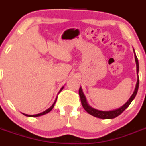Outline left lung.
I'll use <instances>...</instances> for the list:
<instances>
[{
  "mask_svg": "<svg viewBox=\"0 0 146 146\" xmlns=\"http://www.w3.org/2000/svg\"><path fill=\"white\" fill-rule=\"evenodd\" d=\"M135 61H136V66H137V74H138L139 71V64H138V60H137V58L136 55L135 53ZM138 87H139V77L137 78V82L136 87H135V91H134L133 94L131 95V97L129 98L128 101L126 102V104L124 105L121 107V108H118L117 110H112V111H100V110H97L94 109V108H91L88 104L87 102H86V96H85L84 94L82 93V88H80L79 89V95L80 97V101L82 103V105L83 107V108L85 109L86 112L88 113H89L90 115H93L94 117H96V118H102V119H112V118H116L117 116H118L119 115H121V113L124 111L126 108L129 106V104H131V102H132L134 99H135V96H136L137 91H138Z\"/></svg>",
  "mask_w": 146,
  "mask_h": 146,
  "instance_id": "left-lung-1",
  "label": "left lung"
}]
</instances>
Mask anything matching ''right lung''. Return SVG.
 I'll return each mask as SVG.
<instances>
[{
    "instance_id": "add662e5",
    "label": "right lung",
    "mask_w": 146,
    "mask_h": 146,
    "mask_svg": "<svg viewBox=\"0 0 146 146\" xmlns=\"http://www.w3.org/2000/svg\"><path fill=\"white\" fill-rule=\"evenodd\" d=\"M63 88H64V87H62V88H61V89H60V91H59V93H60V91H61L62 90H63ZM56 100H57V99H55V102L53 103V104H52V106L50 107V108H49V109H47V110H45V111H44L43 113H39V114H37V115H27V114H24V113H23V114L24 115H25V116H28V117H38V116H41V115H43L47 114V113H50V112L51 111V110H52V108H54V105H55V102H56Z\"/></svg>"
}]
</instances>
